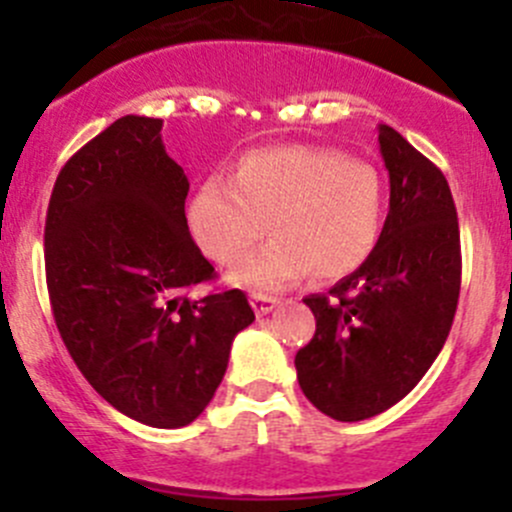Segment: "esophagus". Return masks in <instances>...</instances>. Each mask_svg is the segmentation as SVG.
Instances as JSON below:
<instances>
[{"label": "esophagus", "mask_w": 512, "mask_h": 512, "mask_svg": "<svg viewBox=\"0 0 512 512\" xmlns=\"http://www.w3.org/2000/svg\"><path fill=\"white\" fill-rule=\"evenodd\" d=\"M250 304H252V309H255L257 317H265V314H270L272 309L280 304V299L270 297V294H252Z\"/></svg>", "instance_id": "34e87169"}]
</instances>
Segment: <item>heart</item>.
<instances>
[{"label":"heart","mask_w":512,"mask_h":512,"mask_svg":"<svg viewBox=\"0 0 512 512\" xmlns=\"http://www.w3.org/2000/svg\"><path fill=\"white\" fill-rule=\"evenodd\" d=\"M386 190L364 160L319 146L247 151L230 180L208 178L188 203L195 245L218 265L241 257L264 231L273 240L242 258L227 282L275 292L307 275L329 282L359 270L379 242Z\"/></svg>","instance_id":"b5f03b06"}]
</instances>
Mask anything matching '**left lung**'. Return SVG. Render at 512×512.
<instances>
[{
    "mask_svg": "<svg viewBox=\"0 0 512 512\" xmlns=\"http://www.w3.org/2000/svg\"><path fill=\"white\" fill-rule=\"evenodd\" d=\"M391 198L369 260L329 294L304 299L317 319L294 356L304 396L337 421L399 404L446 344L461 292V232L441 170L399 131L379 126Z\"/></svg>",
    "mask_w": 512,
    "mask_h": 512,
    "instance_id": "1",
    "label": "left lung"
}]
</instances>
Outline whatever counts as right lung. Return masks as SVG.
<instances>
[{
    "mask_svg": "<svg viewBox=\"0 0 512 512\" xmlns=\"http://www.w3.org/2000/svg\"><path fill=\"white\" fill-rule=\"evenodd\" d=\"M160 128L123 116L66 160L44 262L56 329L86 381L133 421L180 428L210 404L255 312L240 289L185 294L215 267L190 237V183Z\"/></svg>",
    "mask_w": 512,
    "mask_h": 512,
    "instance_id": "add662e5",
    "label": "right lung"
}]
</instances>
